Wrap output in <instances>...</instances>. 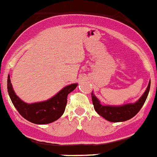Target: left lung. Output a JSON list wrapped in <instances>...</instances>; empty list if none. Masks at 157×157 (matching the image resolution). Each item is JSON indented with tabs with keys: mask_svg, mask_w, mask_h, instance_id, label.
Returning a JSON list of instances; mask_svg holds the SVG:
<instances>
[{
	"mask_svg": "<svg viewBox=\"0 0 157 157\" xmlns=\"http://www.w3.org/2000/svg\"><path fill=\"white\" fill-rule=\"evenodd\" d=\"M150 90V81L145 93L142 94L141 98L134 103L124 104L122 105H106L101 103L98 99L92 92V101L94 109L98 114L105 118V120L109 122L118 123V122H124L134 117L142 108L144 103L146 101V98Z\"/></svg>",
	"mask_w": 157,
	"mask_h": 157,
	"instance_id": "left-lung-1",
	"label": "left lung"
}]
</instances>
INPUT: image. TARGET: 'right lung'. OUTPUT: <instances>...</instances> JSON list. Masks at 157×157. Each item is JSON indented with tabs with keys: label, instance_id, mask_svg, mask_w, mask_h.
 <instances>
[{
	"label": "right lung",
	"instance_id": "right-lung-1",
	"mask_svg": "<svg viewBox=\"0 0 157 157\" xmlns=\"http://www.w3.org/2000/svg\"><path fill=\"white\" fill-rule=\"evenodd\" d=\"M77 86L78 83H73L46 101L28 104L16 95L11 83L10 75L8 76V92L12 104L24 119L35 124H48L57 120L64 112L67 95Z\"/></svg>",
	"mask_w": 157,
	"mask_h": 157
}]
</instances>
